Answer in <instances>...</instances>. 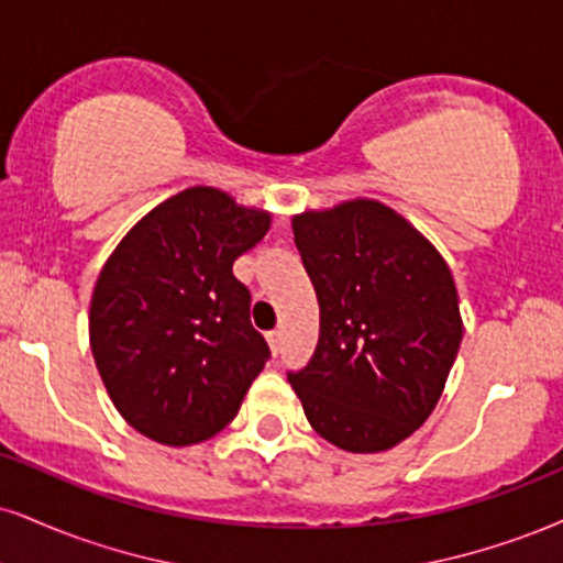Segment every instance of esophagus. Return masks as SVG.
I'll return each instance as SVG.
<instances>
[{
    "label": "esophagus",
    "instance_id": "obj_1",
    "mask_svg": "<svg viewBox=\"0 0 563 563\" xmlns=\"http://www.w3.org/2000/svg\"><path fill=\"white\" fill-rule=\"evenodd\" d=\"M280 341H283L280 330H273V333H267V343H269V349H273V354H277V351H280Z\"/></svg>",
    "mask_w": 563,
    "mask_h": 563
}]
</instances>
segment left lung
<instances>
[{"mask_svg": "<svg viewBox=\"0 0 563 563\" xmlns=\"http://www.w3.org/2000/svg\"><path fill=\"white\" fill-rule=\"evenodd\" d=\"M320 341L288 383L309 424L351 453L388 451L435 409L464 324L443 256L375 199L294 217Z\"/></svg>", "mask_w": 563, "mask_h": 563, "instance_id": "obj_1", "label": "left lung"}]
</instances>
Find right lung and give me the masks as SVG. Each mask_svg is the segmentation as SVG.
<instances>
[{"mask_svg": "<svg viewBox=\"0 0 563 563\" xmlns=\"http://www.w3.org/2000/svg\"><path fill=\"white\" fill-rule=\"evenodd\" d=\"M269 212L194 186L141 217L104 262L88 341L114 409L162 445H194L233 422L269 358L233 262Z\"/></svg>", "mask_w": 563, "mask_h": 563, "instance_id": "add662e5", "label": "right lung"}]
</instances>
